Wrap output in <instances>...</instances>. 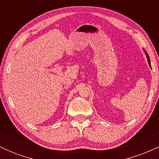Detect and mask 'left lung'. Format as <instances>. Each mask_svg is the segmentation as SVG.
Segmentation results:
<instances>
[{
    "label": "left lung",
    "instance_id": "8db88e82",
    "mask_svg": "<svg viewBox=\"0 0 159 159\" xmlns=\"http://www.w3.org/2000/svg\"><path fill=\"white\" fill-rule=\"evenodd\" d=\"M145 51V50H144ZM145 54H146V55H147V61H148V63H149V66L151 67V64H150V61H149V54H147V52H146L145 51ZM151 68H152V67H151Z\"/></svg>",
    "mask_w": 159,
    "mask_h": 159
}]
</instances>
